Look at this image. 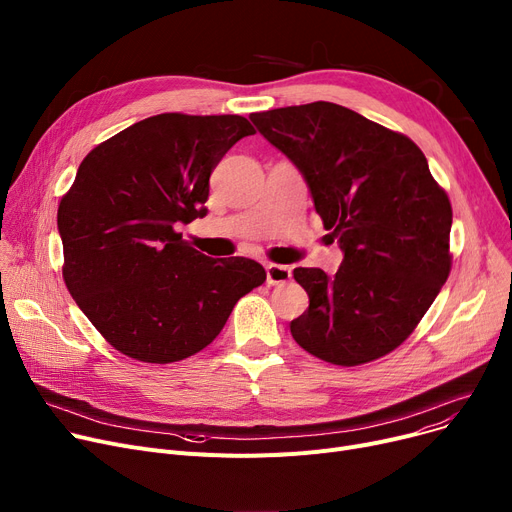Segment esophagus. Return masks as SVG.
I'll return each mask as SVG.
<instances>
[{
  "label": "esophagus",
  "mask_w": 512,
  "mask_h": 512,
  "mask_svg": "<svg viewBox=\"0 0 512 512\" xmlns=\"http://www.w3.org/2000/svg\"><path fill=\"white\" fill-rule=\"evenodd\" d=\"M265 276H267V284H286L292 278V270L288 265L267 263L265 265Z\"/></svg>",
  "instance_id": "esophagus-1"
}]
</instances>
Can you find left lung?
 <instances>
[{
  "label": "left lung",
  "mask_w": 512,
  "mask_h": 512,
  "mask_svg": "<svg viewBox=\"0 0 512 512\" xmlns=\"http://www.w3.org/2000/svg\"><path fill=\"white\" fill-rule=\"evenodd\" d=\"M249 118L301 172L344 255L334 276L294 267L309 309L290 321L292 338L334 365L388 355L450 274L452 209L425 155L405 134L330 101Z\"/></svg>",
  "instance_id": "8db88e82"
}]
</instances>
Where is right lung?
Here are the masks:
<instances>
[{"label": "right lung", "mask_w": 512, "mask_h": 512, "mask_svg": "<svg viewBox=\"0 0 512 512\" xmlns=\"http://www.w3.org/2000/svg\"><path fill=\"white\" fill-rule=\"evenodd\" d=\"M255 134L242 116L159 114L97 145L58 209L64 280L120 353L174 363L218 336L236 301L265 282L253 259H213L182 240L205 218L209 176Z\"/></svg>", "instance_id": "right-lung-1"}]
</instances>
